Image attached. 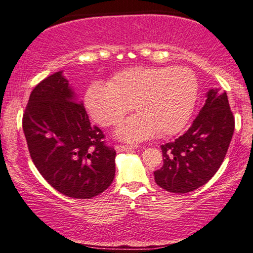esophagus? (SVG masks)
<instances>
[{
  "mask_svg": "<svg viewBox=\"0 0 253 253\" xmlns=\"http://www.w3.org/2000/svg\"><path fill=\"white\" fill-rule=\"evenodd\" d=\"M137 146L135 145H117L115 149H116V152L121 153V152H125V151H130V149H134Z\"/></svg>",
  "mask_w": 253,
  "mask_h": 253,
  "instance_id": "34e87169",
  "label": "esophagus"
}]
</instances>
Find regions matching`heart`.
<instances>
[{
	"label": "heart",
	"mask_w": 253,
	"mask_h": 253,
	"mask_svg": "<svg viewBox=\"0 0 253 253\" xmlns=\"http://www.w3.org/2000/svg\"><path fill=\"white\" fill-rule=\"evenodd\" d=\"M195 74L185 67H134L119 71L110 84L95 81L84 92V106L102 126L118 123L128 111L138 113L119 124L116 135L140 142L155 134L183 129L198 99Z\"/></svg>",
	"instance_id": "obj_1"
}]
</instances>
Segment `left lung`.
Returning a JSON list of instances; mask_svg holds the SVG:
<instances>
[{
    "label": "left lung",
    "instance_id": "obj_1",
    "mask_svg": "<svg viewBox=\"0 0 253 253\" xmlns=\"http://www.w3.org/2000/svg\"><path fill=\"white\" fill-rule=\"evenodd\" d=\"M220 90L210 89L185 134L161 146L164 163L154 176L165 191L188 193L208 183L220 169L234 131L228 96Z\"/></svg>",
    "mask_w": 253,
    "mask_h": 253
}]
</instances>
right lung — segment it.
<instances>
[{"label": "right lung", "mask_w": 253, "mask_h": 253, "mask_svg": "<svg viewBox=\"0 0 253 253\" xmlns=\"http://www.w3.org/2000/svg\"><path fill=\"white\" fill-rule=\"evenodd\" d=\"M30 155L51 186L74 199H90L115 177L114 148L89 122L83 101L58 71L36 85L23 115Z\"/></svg>", "instance_id": "1"}]
</instances>
